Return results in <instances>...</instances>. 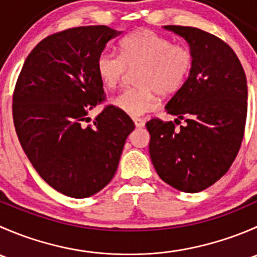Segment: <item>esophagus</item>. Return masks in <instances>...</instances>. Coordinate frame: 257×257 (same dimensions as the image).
Here are the masks:
<instances>
[{
  "instance_id": "esophagus-1",
  "label": "esophagus",
  "mask_w": 257,
  "mask_h": 257,
  "mask_svg": "<svg viewBox=\"0 0 257 257\" xmlns=\"http://www.w3.org/2000/svg\"><path fill=\"white\" fill-rule=\"evenodd\" d=\"M133 121H134V124H136L137 128H143V126L145 125V121L141 118H133Z\"/></svg>"
}]
</instances>
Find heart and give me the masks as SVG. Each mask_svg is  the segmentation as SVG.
Masks as SVG:
<instances>
[{
    "mask_svg": "<svg viewBox=\"0 0 257 257\" xmlns=\"http://www.w3.org/2000/svg\"><path fill=\"white\" fill-rule=\"evenodd\" d=\"M121 54L103 51L97 59V72L109 89L118 87L129 69L142 68L137 76L138 88H128L112 99V104L132 116H139L157 107V93L169 97L179 92L194 66V54L185 45H173L154 31L139 30L123 38Z\"/></svg>",
    "mask_w": 257,
    "mask_h": 257,
    "instance_id": "b5f03b06",
    "label": "heart"
}]
</instances>
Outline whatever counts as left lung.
<instances>
[{"label": "left lung", "instance_id": "left-lung-1", "mask_svg": "<svg viewBox=\"0 0 257 257\" xmlns=\"http://www.w3.org/2000/svg\"><path fill=\"white\" fill-rule=\"evenodd\" d=\"M183 37L194 54L188 80L167 103L173 121L150 119L149 153L158 175L184 193L216 183L241 147L247 114V83L239 58L227 43L195 27L164 26Z\"/></svg>", "mask_w": 257, "mask_h": 257}]
</instances>
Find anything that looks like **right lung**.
I'll return each instance as SVG.
<instances>
[{
  "label": "right lung",
  "mask_w": 257,
  "mask_h": 257,
  "mask_svg": "<svg viewBox=\"0 0 257 257\" xmlns=\"http://www.w3.org/2000/svg\"><path fill=\"white\" fill-rule=\"evenodd\" d=\"M121 32L84 26L41 41L26 58L14 92V123L40 177L76 199L102 190L118 168L134 123L107 105L92 124L88 113L105 99L98 56Z\"/></svg>",
  "instance_id": "right-lung-1"
}]
</instances>
